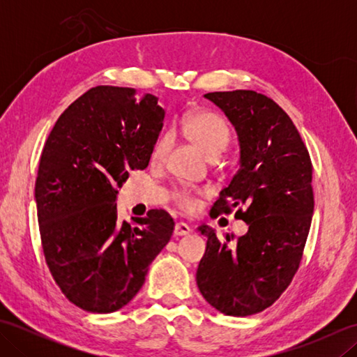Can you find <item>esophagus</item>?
<instances>
[{
  "label": "esophagus",
  "mask_w": 357,
  "mask_h": 357,
  "mask_svg": "<svg viewBox=\"0 0 357 357\" xmlns=\"http://www.w3.org/2000/svg\"><path fill=\"white\" fill-rule=\"evenodd\" d=\"M188 233H190V227L185 222H176L174 225V236H185Z\"/></svg>",
  "instance_id": "obj_1"
}]
</instances>
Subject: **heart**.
Instances as JSON below:
<instances>
[{
  "instance_id": "1",
  "label": "heart",
  "mask_w": 357,
  "mask_h": 357,
  "mask_svg": "<svg viewBox=\"0 0 357 357\" xmlns=\"http://www.w3.org/2000/svg\"><path fill=\"white\" fill-rule=\"evenodd\" d=\"M181 128H183V133L187 138L196 144L211 159L221 155L230 142V130L225 121L211 112L190 113V115H187L183 119ZM170 146L172 136L169 133L159 136L153 150H151V159L155 162H162L167 155H169ZM202 195L204 192L201 190L181 188V190L174 192L173 199L179 208H183L184 211H193L198 207L199 196Z\"/></svg>"
}]
</instances>
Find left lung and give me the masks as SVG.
Returning a JSON list of instances; mask_svg holds the SVG:
<instances>
[{"label": "left lung", "mask_w": 357, "mask_h": 357, "mask_svg": "<svg viewBox=\"0 0 357 357\" xmlns=\"http://www.w3.org/2000/svg\"><path fill=\"white\" fill-rule=\"evenodd\" d=\"M234 126L241 170L210 210L247 222L244 236L219 241L207 225L199 291L227 316H250L279 299L298 271L312 227L313 164L298 128L279 105L255 90L206 95ZM234 239L230 248L228 242Z\"/></svg>", "instance_id": "1"}]
</instances>
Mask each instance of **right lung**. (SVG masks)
<instances>
[{
  "instance_id": "1",
  "label": "right lung",
  "mask_w": 357,
  "mask_h": 357,
  "mask_svg": "<svg viewBox=\"0 0 357 357\" xmlns=\"http://www.w3.org/2000/svg\"><path fill=\"white\" fill-rule=\"evenodd\" d=\"M164 121L158 98L130 87L96 86L67 107L44 144L35 198L41 247L52 278L90 313L123 308L170 241L162 208L118 221L116 188L149 165Z\"/></svg>"
}]
</instances>
